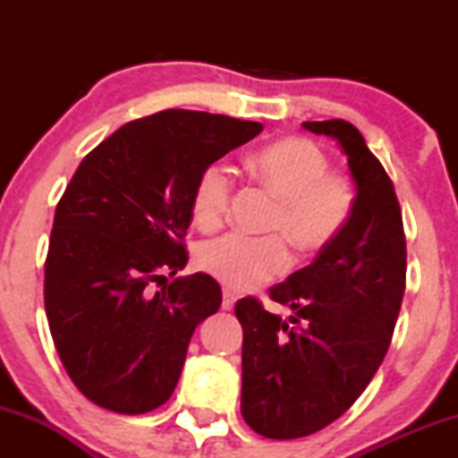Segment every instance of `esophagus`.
<instances>
[{"mask_svg":"<svg viewBox=\"0 0 458 458\" xmlns=\"http://www.w3.org/2000/svg\"><path fill=\"white\" fill-rule=\"evenodd\" d=\"M234 301H236V297L233 295V293H230V291H224V301H222V308L225 310V312H230V310L234 308Z\"/></svg>","mask_w":458,"mask_h":458,"instance_id":"1","label":"esophagus"}]
</instances>
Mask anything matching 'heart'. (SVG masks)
Here are the masks:
<instances>
[{
  "mask_svg": "<svg viewBox=\"0 0 458 458\" xmlns=\"http://www.w3.org/2000/svg\"><path fill=\"white\" fill-rule=\"evenodd\" d=\"M251 176L277 199L267 233L280 234L299 256H314L343 234L355 207L349 181L329 172V159L317 144L301 138L273 141L247 159ZM233 196V174L224 163H211L198 176L191 198L199 228H217ZM282 238V239H283ZM281 239V240H282ZM279 236L251 241L224 234L199 243L196 262L225 286L245 291L273 280L291 256Z\"/></svg>",
  "mask_w": 458,
  "mask_h": 458,
  "instance_id": "b5f03b06",
  "label": "heart"
}]
</instances>
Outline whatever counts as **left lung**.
<instances>
[{"label":"left lung","mask_w":458,"mask_h":458,"mask_svg":"<svg viewBox=\"0 0 458 458\" xmlns=\"http://www.w3.org/2000/svg\"><path fill=\"white\" fill-rule=\"evenodd\" d=\"M338 141L355 182L343 234L312 265L271 288L282 318L256 299L236 301L243 327L241 413L269 439H297L338 420L390 349L404 295L407 250L390 176L346 120L303 123Z\"/></svg>","instance_id":"obj_1"}]
</instances>
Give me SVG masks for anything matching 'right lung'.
I'll return each instance as SVG.
<instances>
[{
    "instance_id": "add662e5",
    "label": "right lung",
    "mask_w": 458,
    "mask_h": 458,
    "mask_svg": "<svg viewBox=\"0 0 458 458\" xmlns=\"http://www.w3.org/2000/svg\"><path fill=\"white\" fill-rule=\"evenodd\" d=\"M260 123L165 109L133 120L79 163L55 208L45 262L51 335L77 390L115 413L174 392L193 331L222 306L207 273L185 269L198 176L254 140Z\"/></svg>"
}]
</instances>
